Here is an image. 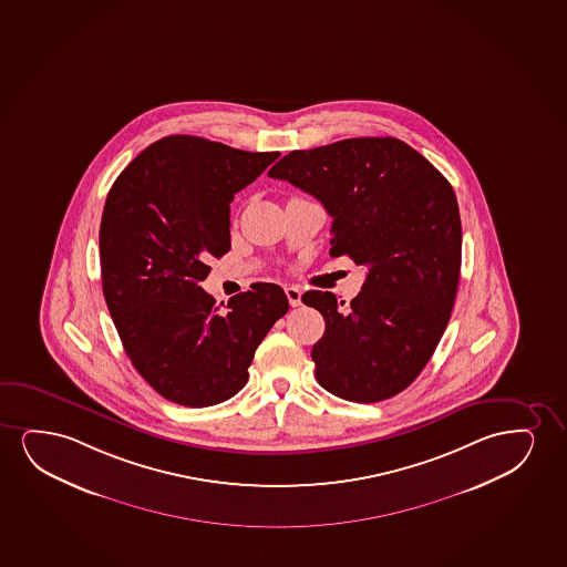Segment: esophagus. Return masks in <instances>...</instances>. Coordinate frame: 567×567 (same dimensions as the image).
<instances>
[{
	"mask_svg": "<svg viewBox=\"0 0 567 567\" xmlns=\"http://www.w3.org/2000/svg\"><path fill=\"white\" fill-rule=\"evenodd\" d=\"M285 292H287L288 303L292 306V308H298L300 303H302V290L298 287H287L285 288Z\"/></svg>",
	"mask_w": 567,
	"mask_h": 567,
	"instance_id": "obj_1",
	"label": "esophagus"
}]
</instances>
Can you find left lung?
<instances>
[{
	"label": "left lung",
	"instance_id": "8db88e82",
	"mask_svg": "<svg viewBox=\"0 0 567 567\" xmlns=\"http://www.w3.org/2000/svg\"><path fill=\"white\" fill-rule=\"evenodd\" d=\"M323 204L332 258L368 277L352 302L309 290L324 319L313 344L317 383L371 404L408 389L450 321L462 265L456 194L441 171L398 138H348L296 150L269 171Z\"/></svg>",
	"mask_w": 567,
	"mask_h": 567
}]
</instances>
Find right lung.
Returning a JSON list of instances; mask_svg holds the SVG:
<instances>
[{
    "instance_id": "right-lung-1",
    "label": "right lung",
    "mask_w": 567,
    "mask_h": 567,
    "mask_svg": "<svg viewBox=\"0 0 567 567\" xmlns=\"http://www.w3.org/2000/svg\"><path fill=\"white\" fill-rule=\"evenodd\" d=\"M279 155L165 136L107 194L105 303L136 371L175 404L206 408L235 396L265 334L288 311L285 290L271 282H254L225 311L199 287L212 271L207 259L230 250L228 204Z\"/></svg>"
}]
</instances>
